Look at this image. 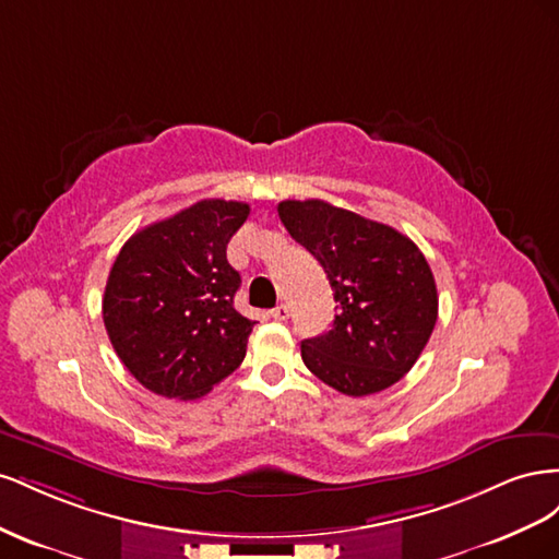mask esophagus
<instances>
[{
  "label": "esophagus",
  "mask_w": 559,
  "mask_h": 559,
  "mask_svg": "<svg viewBox=\"0 0 559 559\" xmlns=\"http://www.w3.org/2000/svg\"><path fill=\"white\" fill-rule=\"evenodd\" d=\"M270 317L273 319H277V321H284V319H289V308L284 306V302H280V306H275L273 310H270Z\"/></svg>",
  "instance_id": "esophagus-1"
}]
</instances>
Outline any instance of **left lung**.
Wrapping results in <instances>:
<instances>
[{"instance_id": "8db88e82", "label": "left lung", "mask_w": 559, "mask_h": 559, "mask_svg": "<svg viewBox=\"0 0 559 559\" xmlns=\"http://www.w3.org/2000/svg\"><path fill=\"white\" fill-rule=\"evenodd\" d=\"M277 212L292 238L324 267L337 302L333 329L302 341V364L347 396L399 382L438 319L425 253L396 228L324 200H284Z\"/></svg>"}]
</instances>
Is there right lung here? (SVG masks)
Instances as JSON below:
<instances>
[{"label":"right lung","mask_w":559,"mask_h":559,"mask_svg":"<svg viewBox=\"0 0 559 559\" xmlns=\"http://www.w3.org/2000/svg\"><path fill=\"white\" fill-rule=\"evenodd\" d=\"M247 216V202L200 200L118 251L103 319L118 359L148 392L200 399L242 364L257 321L233 306L242 280L226 245Z\"/></svg>","instance_id":"right-lung-1"}]
</instances>
